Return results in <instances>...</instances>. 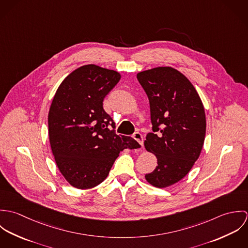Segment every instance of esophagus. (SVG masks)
Instances as JSON below:
<instances>
[{
  "label": "esophagus",
  "mask_w": 248,
  "mask_h": 248,
  "mask_svg": "<svg viewBox=\"0 0 248 248\" xmlns=\"http://www.w3.org/2000/svg\"><path fill=\"white\" fill-rule=\"evenodd\" d=\"M133 138L139 142L141 146V148H143V137H142L141 134L140 132H136L134 135H133Z\"/></svg>",
  "instance_id": "34e87169"
}]
</instances>
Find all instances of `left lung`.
Returning <instances> with one entry per match:
<instances>
[{
	"label": "left lung",
	"instance_id": "8db88e82",
	"mask_svg": "<svg viewBox=\"0 0 248 248\" xmlns=\"http://www.w3.org/2000/svg\"><path fill=\"white\" fill-rule=\"evenodd\" d=\"M137 77L149 99L154 132L144 145L157 158L145 178L164 188L185 177L199 158L206 131L204 108L191 82L173 68H155Z\"/></svg>",
	"mask_w": 248,
	"mask_h": 248
}]
</instances>
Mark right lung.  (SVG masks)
Returning <instances> with one entry per match:
<instances>
[{
  "label": "right lung",
  "instance_id": "obj_1",
  "mask_svg": "<svg viewBox=\"0 0 248 248\" xmlns=\"http://www.w3.org/2000/svg\"><path fill=\"white\" fill-rule=\"evenodd\" d=\"M119 80L117 71L86 65L68 75L53 97L47 119L50 147L61 174L75 188L97 186L121 151L140 147L110 130L115 123L103 108Z\"/></svg>",
  "mask_w": 248,
  "mask_h": 248
}]
</instances>
